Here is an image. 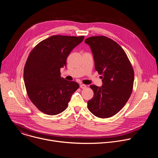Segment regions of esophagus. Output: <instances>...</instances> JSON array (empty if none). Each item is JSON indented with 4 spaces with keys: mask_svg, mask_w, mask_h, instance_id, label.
Instances as JSON below:
<instances>
[{
    "mask_svg": "<svg viewBox=\"0 0 158 158\" xmlns=\"http://www.w3.org/2000/svg\"><path fill=\"white\" fill-rule=\"evenodd\" d=\"M80 87H81V89H85V88H86V85L83 84H81L80 85Z\"/></svg>",
    "mask_w": 158,
    "mask_h": 158,
    "instance_id": "obj_1",
    "label": "esophagus"
}]
</instances>
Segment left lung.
Segmentation results:
<instances>
[{
	"label": "left lung",
	"instance_id": "1",
	"mask_svg": "<svg viewBox=\"0 0 158 158\" xmlns=\"http://www.w3.org/2000/svg\"><path fill=\"white\" fill-rule=\"evenodd\" d=\"M93 54L95 69L101 74L102 85H91L93 98L87 107L100 118L113 116L124 106L132 93L134 74L128 57L119 45L105 36L87 38Z\"/></svg>",
	"mask_w": 158,
	"mask_h": 158
}]
</instances>
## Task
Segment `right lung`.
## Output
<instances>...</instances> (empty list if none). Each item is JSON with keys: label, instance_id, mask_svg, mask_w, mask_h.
<instances>
[{"label": "right lung", "instance_id": "obj_1", "mask_svg": "<svg viewBox=\"0 0 158 158\" xmlns=\"http://www.w3.org/2000/svg\"><path fill=\"white\" fill-rule=\"evenodd\" d=\"M84 36L52 35L39 42L31 52L24 69L28 96L39 110L49 115L61 113L68 106L79 84L60 77L71 52Z\"/></svg>", "mask_w": 158, "mask_h": 158}]
</instances>
